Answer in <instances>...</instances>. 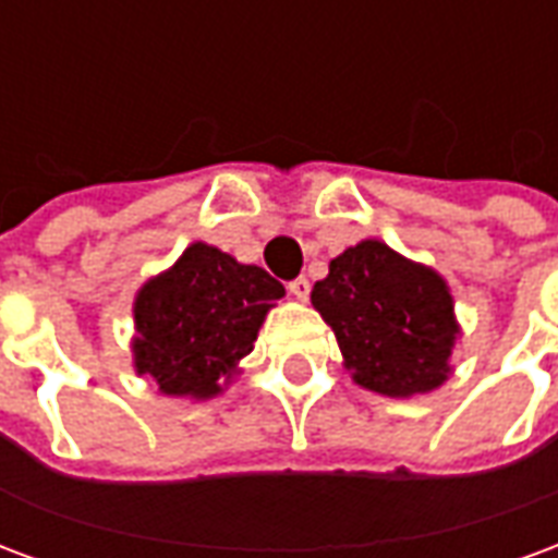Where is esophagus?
<instances>
[{
	"label": "esophagus",
	"mask_w": 558,
	"mask_h": 558,
	"mask_svg": "<svg viewBox=\"0 0 558 558\" xmlns=\"http://www.w3.org/2000/svg\"><path fill=\"white\" fill-rule=\"evenodd\" d=\"M290 292L299 299V302H307V295H311V280L307 278H295L290 283Z\"/></svg>",
	"instance_id": "esophagus-1"
}]
</instances>
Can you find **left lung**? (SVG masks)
<instances>
[{"instance_id":"8db88e82","label":"left lung","mask_w":558,"mask_h":558,"mask_svg":"<svg viewBox=\"0 0 558 558\" xmlns=\"http://www.w3.org/2000/svg\"><path fill=\"white\" fill-rule=\"evenodd\" d=\"M311 302L338 338L355 386L383 398L430 395L460 340L451 287L436 268L364 239L328 263Z\"/></svg>"}]
</instances>
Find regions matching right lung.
Instances as JSON below:
<instances>
[{
    "instance_id": "obj_1",
    "label": "right lung",
    "mask_w": 558,
    "mask_h": 558,
    "mask_svg": "<svg viewBox=\"0 0 558 558\" xmlns=\"http://www.w3.org/2000/svg\"><path fill=\"white\" fill-rule=\"evenodd\" d=\"M283 283L206 242L148 278L134 295V371L160 395L211 400L242 374Z\"/></svg>"
}]
</instances>
